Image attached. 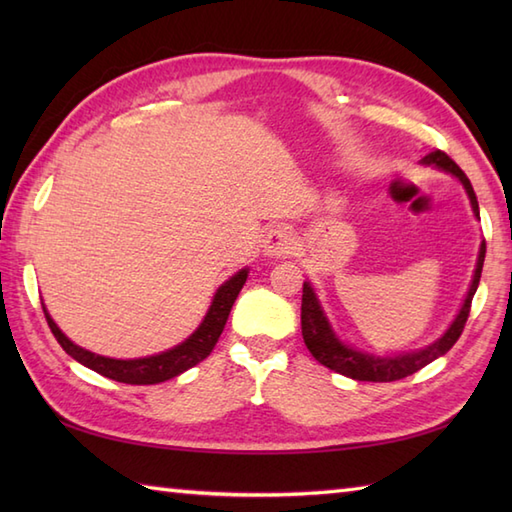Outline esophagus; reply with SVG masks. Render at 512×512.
<instances>
[{
	"label": "esophagus",
	"mask_w": 512,
	"mask_h": 512,
	"mask_svg": "<svg viewBox=\"0 0 512 512\" xmlns=\"http://www.w3.org/2000/svg\"><path fill=\"white\" fill-rule=\"evenodd\" d=\"M262 248L264 255L268 257H286L292 253V248H295V239H292V233L286 226H275L266 233Z\"/></svg>",
	"instance_id": "esophagus-1"
}]
</instances>
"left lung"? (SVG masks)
Instances as JSON below:
<instances>
[{"label": "left lung", "mask_w": 512, "mask_h": 512, "mask_svg": "<svg viewBox=\"0 0 512 512\" xmlns=\"http://www.w3.org/2000/svg\"><path fill=\"white\" fill-rule=\"evenodd\" d=\"M422 165H433L442 171H449L451 176L458 178L462 182V187L466 189V195H469L473 213L477 220H480V206H477L475 191L471 187V180L466 178V173L455 165V162L444 154V151L436 149L422 158ZM484 255H486V242L480 246V255H477V266H475V275L471 281V288L466 292V299L462 303V308L458 312V317L451 323V328L444 332L436 343H431L424 347V350L411 352V354H400V356H374L367 352H358L354 347L341 343L339 336L334 334L332 325L325 317V312L321 308V303L314 295V290L310 286V281H303V297H301V334L303 341H306V347L310 354L317 358V361L325 367L334 369L343 376H350L354 380H369V383H391V380H400L405 376L416 374L418 369L424 365H429L431 361L447 354L455 341L460 339V334L466 325V319H469L471 312V301L477 286H480V277H482V266H484Z\"/></svg>", "instance_id": "obj_1"}]
</instances>
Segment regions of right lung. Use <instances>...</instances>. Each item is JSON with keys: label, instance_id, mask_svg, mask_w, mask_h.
Segmentation results:
<instances>
[{"label": "right lung", "instance_id": "add662e5", "mask_svg": "<svg viewBox=\"0 0 512 512\" xmlns=\"http://www.w3.org/2000/svg\"><path fill=\"white\" fill-rule=\"evenodd\" d=\"M246 277H248V268H242L237 275H233L231 279L224 281L220 288H217L213 303H211L209 312H206L204 321L200 323V328L195 330L187 341L176 345V347H171V350L162 352V354L132 358V361H118V358H107V356H99L94 352L83 350V347L74 345L68 336H65L57 328V323L52 321L46 306H43V314H46V321L50 325L54 339L59 341L65 354H70L74 361H79L81 365L94 369L96 374L116 380V383L156 385V383H165V380H169L173 376H180L182 372H187L189 367L198 365L213 352V347H215L217 339H220V334L224 330L228 314H231V308L239 295V290H242L246 284Z\"/></svg>", "mask_w": 512, "mask_h": 512}]
</instances>
